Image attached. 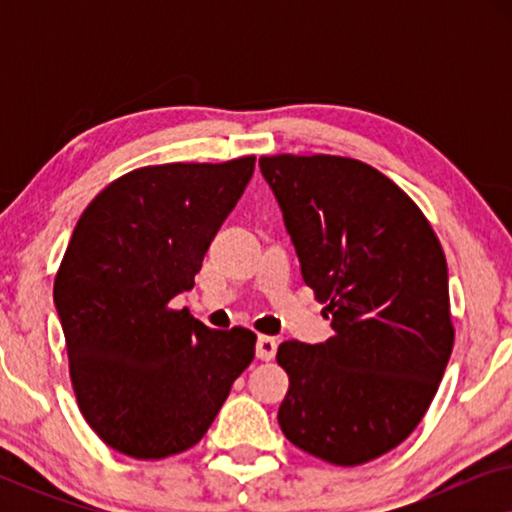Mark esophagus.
<instances>
[{"label": "esophagus", "instance_id": "obj_1", "mask_svg": "<svg viewBox=\"0 0 512 512\" xmlns=\"http://www.w3.org/2000/svg\"><path fill=\"white\" fill-rule=\"evenodd\" d=\"M277 354V340L270 335H258L256 340V356L261 361H272Z\"/></svg>", "mask_w": 512, "mask_h": 512}]
</instances>
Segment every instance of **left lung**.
Segmentation results:
<instances>
[{"mask_svg":"<svg viewBox=\"0 0 512 512\" xmlns=\"http://www.w3.org/2000/svg\"><path fill=\"white\" fill-rule=\"evenodd\" d=\"M258 165L335 331L279 345V426L328 464H366L415 431L443 380L454 345L445 254L415 202L361 160L284 153Z\"/></svg>","mask_w":512,"mask_h":512,"instance_id":"1","label":"left lung"}]
</instances>
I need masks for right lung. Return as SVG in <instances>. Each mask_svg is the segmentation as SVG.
Listing matches in <instances>:
<instances>
[{
  "label": "right lung",
  "instance_id": "right-lung-1",
  "mask_svg": "<svg viewBox=\"0 0 512 512\" xmlns=\"http://www.w3.org/2000/svg\"><path fill=\"white\" fill-rule=\"evenodd\" d=\"M256 158L142 167L86 207L53 300L76 403L111 450L165 459L200 443L254 361L249 328L212 331L170 300L193 289Z\"/></svg>",
  "mask_w": 512,
  "mask_h": 512
}]
</instances>
